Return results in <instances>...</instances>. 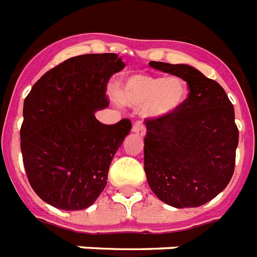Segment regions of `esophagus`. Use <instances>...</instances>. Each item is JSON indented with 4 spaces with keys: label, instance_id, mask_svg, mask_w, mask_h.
I'll list each match as a JSON object with an SVG mask.
<instances>
[{
    "label": "esophagus",
    "instance_id": "34e87169",
    "mask_svg": "<svg viewBox=\"0 0 257 257\" xmlns=\"http://www.w3.org/2000/svg\"><path fill=\"white\" fill-rule=\"evenodd\" d=\"M132 132L136 133L137 136H140V137L146 136V128H144V125H143L142 122H136V124L133 125Z\"/></svg>",
    "mask_w": 257,
    "mask_h": 257
}]
</instances>
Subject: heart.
<instances>
[{
  "instance_id": "obj_1",
  "label": "heart",
  "mask_w": 257,
  "mask_h": 257,
  "mask_svg": "<svg viewBox=\"0 0 257 257\" xmlns=\"http://www.w3.org/2000/svg\"><path fill=\"white\" fill-rule=\"evenodd\" d=\"M189 89L179 76L133 74L125 78L118 87L117 97L121 103L142 107V114L150 120L174 114L185 103Z\"/></svg>"
}]
</instances>
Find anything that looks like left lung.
Segmentation results:
<instances>
[{
	"label": "left lung",
	"instance_id": "8db88e82",
	"mask_svg": "<svg viewBox=\"0 0 257 257\" xmlns=\"http://www.w3.org/2000/svg\"><path fill=\"white\" fill-rule=\"evenodd\" d=\"M187 82V99L174 114L146 120L144 170L155 195L170 206H202L228 186L238 129L225 90L189 64L151 62Z\"/></svg>",
	"mask_w": 257,
	"mask_h": 257
}]
</instances>
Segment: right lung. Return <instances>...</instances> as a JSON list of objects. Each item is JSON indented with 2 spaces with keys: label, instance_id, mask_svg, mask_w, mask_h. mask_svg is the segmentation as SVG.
Masks as SVG:
<instances>
[{
  "label": "right lung",
  "instance_id": "1",
  "mask_svg": "<svg viewBox=\"0 0 257 257\" xmlns=\"http://www.w3.org/2000/svg\"><path fill=\"white\" fill-rule=\"evenodd\" d=\"M124 67L117 54L74 56L47 71L25 98L23 162L35 193L51 206L83 210L105 189L132 124H101L95 111L109 106L106 83Z\"/></svg>",
  "mask_w": 257,
  "mask_h": 257
}]
</instances>
